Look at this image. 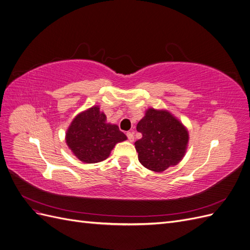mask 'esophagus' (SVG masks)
Instances as JSON below:
<instances>
[{"mask_svg":"<svg viewBox=\"0 0 250 250\" xmlns=\"http://www.w3.org/2000/svg\"><path fill=\"white\" fill-rule=\"evenodd\" d=\"M126 135H127L128 141H129V142H133V141H134V133H133V132L129 131V132L126 133Z\"/></svg>","mask_w":250,"mask_h":250,"instance_id":"34e87169","label":"esophagus"}]
</instances>
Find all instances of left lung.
Instances as JSON below:
<instances>
[{"instance_id": "8db88e82", "label": "left lung", "mask_w": 250, "mask_h": 250, "mask_svg": "<svg viewBox=\"0 0 250 250\" xmlns=\"http://www.w3.org/2000/svg\"><path fill=\"white\" fill-rule=\"evenodd\" d=\"M142 139L134 143L144 167L163 172L178 164L186 153L188 133L170 112L149 108L138 123Z\"/></svg>"}]
</instances>
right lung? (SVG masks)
<instances>
[{"instance_id":"obj_1","label":"right lung","mask_w":250,"mask_h":250,"mask_svg":"<svg viewBox=\"0 0 250 250\" xmlns=\"http://www.w3.org/2000/svg\"><path fill=\"white\" fill-rule=\"evenodd\" d=\"M126 139L117 125L106 123V116L98 106L75 118L65 134L66 144L74 155L87 164L106 160L116 144Z\"/></svg>"}]
</instances>
